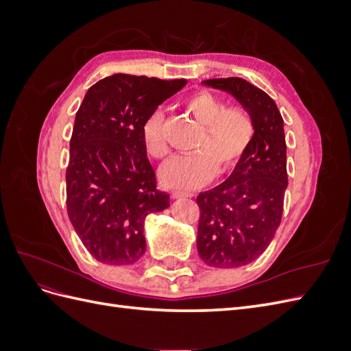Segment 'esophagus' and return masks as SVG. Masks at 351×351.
Returning a JSON list of instances; mask_svg holds the SVG:
<instances>
[{
  "instance_id": "obj_1",
  "label": "esophagus",
  "mask_w": 351,
  "mask_h": 351,
  "mask_svg": "<svg viewBox=\"0 0 351 351\" xmlns=\"http://www.w3.org/2000/svg\"><path fill=\"white\" fill-rule=\"evenodd\" d=\"M192 193H184V192H171L173 199H182V197H192Z\"/></svg>"
}]
</instances>
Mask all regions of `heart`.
<instances>
[{
    "label": "heart",
    "instance_id": "heart-1",
    "mask_svg": "<svg viewBox=\"0 0 351 351\" xmlns=\"http://www.w3.org/2000/svg\"><path fill=\"white\" fill-rule=\"evenodd\" d=\"M186 111L202 132L193 155L174 156L159 171L167 187L190 190L209 183L215 174H227L236 168L253 141L254 124L246 110L227 107L217 95L200 90L189 97ZM143 145L147 155L161 159L168 154L164 133V115L155 111L143 125Z\"/></svg>",
    "mask_w": 351,
    "mask_h": 351
}]
</instances>
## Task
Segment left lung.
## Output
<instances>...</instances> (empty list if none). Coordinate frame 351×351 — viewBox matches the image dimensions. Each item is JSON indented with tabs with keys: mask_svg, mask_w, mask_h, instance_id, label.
Listing matches in <instances>:
<instances>
[{
	"mask_svg": "<svg viewBox=\"0 0 351 351\" xmlns=\"http://www.w3.org/2000/svg\"><path fill=\"white\" fill-rule=\"evenodd\" d=\"M202 84L232 95L254 124L253 141L230 177L196 199L200 259L214 268H239L259 258L280 227L289 184L284 120L269 95L247 80Z\"/></svg>",
	"mask_w": 351,
	"mask_h": 351,
	"instance_id": "obj_1",
	"label": "left lung"
}]
</instances>
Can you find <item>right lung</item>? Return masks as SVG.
<instances>
[{
  "instance_id": "1",
  "label": "right lung",
  "mask_w": 351,
  "mask_h": 351,
  "mask_svg": "<svg viewBox=\"0 0 351 351\" xmlns=\"http://www.w3.org/2000/svg\"><path fill=\"white\" fill-rule=\"evenodd\" d=\"M186 83L119 73L84 95L70 141L67 212L83 246L102 263L139 261L146 217L169 206V195L156 189L143 125Z\"/></svg>"
}]
</instances>
